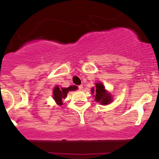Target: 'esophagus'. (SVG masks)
<instances>
[{
  "label": "esophagus",
  "mask_w": 159,
  "mask_h": 159,
  "mask_svg": "<svg viewBox=\"0 0 159 159\" xmlns=\"http://www.w3.org/2000/svg\"><path fill=\"white\" fill-rule=\"evenodd\" d=\"M78 89H79L80 90H82V89H83V85H82V84H80V85L78 86Z\"/></svg>",
  "instance_id": "obj_1"
}]
</instances>
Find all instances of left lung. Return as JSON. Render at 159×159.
I'll return each instance as SVG.
<instances>
[{
    "mask_svg": "<svg viewBox=\"0 0 159 159\" xmlns=\"http://www.w3.org/2000/svg\"><path fill=\"white\" fill-rule=\"evenodd\" d=\"M92 93H95V101L99 102L101 104L106 105L111 103V96L109 93H108L105 90L103 84L102 83H96L95 84V89H92Z\"/></svg>",
    "mask_w": 159,
    "mask_h": 159,
    "instance_id": "left-lung-1",
    "label": "left lung"
}]
</instances>
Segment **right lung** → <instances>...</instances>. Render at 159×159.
<instances>
[{"mask_svg":"<svg viewBox=\"0 0 159 159\" xmlns=\"http://www.w3.org/2000/svg\"><path fill=\"white\" fill-rule=\"evenodd\" d=\"M77 89V87L75 85L73 86H69L67 88H59L58 87H56L53 90V99L55 100L56 103L58 105L61 106L62 105V99L65 98L66 97L67 93L69 91L71 90H75Z\"/></svg>","mask_w":159,"mask_h":159,"instance_id":"1","label":"right lung"}]
</instances>
